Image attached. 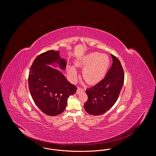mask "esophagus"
<instances>
[{
	"label": "esophagus",
	"instance_id": "obj_1",
	"mask_svg": "<svg viewBox=\"0 0 156 156\" xmlns=\"http://www.w3.org/2000/svg\"><path fill=\"white\" fill-rule=\"evenodd\" d=\"M83 91V90L82 88H78L77 91H76V94H79L80 92H82Z\"/></svg>",
	"mask_w": 156,
	"mask_h": 156
}]
</instances>
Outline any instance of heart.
<instances>
[{
	"mask_svg": "<svg viewBox=\"0 0 156 156\" xmlns=\"http://www.w3.org/2000/svg\"><path fill=\"white\" fill-rule=\"evenodd\" d=\"M76 65L83 68V79L88 83L93 85L103 79L110 65V59L106 55L93 52L81 58L77 61ZM68 72L71 80L73 82L76 81L78 74L76 68L74 66H69Z\"/></svg>",
	"mask_w": 156,
	"mask_h": 156,
	"instance_id": "obj_1",
	"label": "heart"
}]
</instances>
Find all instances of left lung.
Returning <instances> with one entry per match:
<instances>
[{"instance_id":"1","label":"left lung","mask_w":156,"mask_h":156,"mask_svg":"<svg viewBox=\"0 0 156 156\" xmlns=\"http://www.w3.org/2000/svg\"><path fill=\"white\" fill-rule=\"evenodd\" d=\"M112 65L105 77L94 86L86 90L88 100L84 104L87 113L100 115L116 102L124 84V73L118 58L111 54Z\"/></svg>"}]
</instances>
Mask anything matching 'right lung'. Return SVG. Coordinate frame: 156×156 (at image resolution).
<instances>
[{
  "label": "right lung",
  "mask_w": 156,
  "mask_h": 156,
  "mask_svg": "<svg viewBox=\"0 0 156 156\" xmlns=\"http://www.w3.org/2000/svg\"><path fill=\"white\" fill-rule=\"evenodd\" d=\"M60 51L53 50L37 56L30 68L28 83L32 98L37 107L49 116L62 113L67 105L69 96L74 94L77 87L63 74L46 64L57 62L65 69V60L60 58Z\"/></svg>",
  "instance_id": "obj_1"
}]
</instances>
